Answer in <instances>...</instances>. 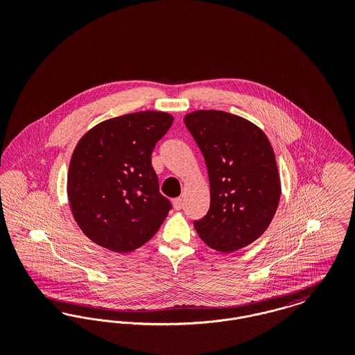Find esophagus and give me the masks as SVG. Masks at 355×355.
Wrapping results in <instances>:
<instances>
[{
  "label": "esophagus",
  "instance_id": "34e87169",
  "mask_svg": "<svg viewBox=\"0 0 355 355\" xmlns=\"http://www.w3.org/2000/svg\"><path fill=\"white\" fill-rule=\"evenodd\" d=\"M173 206H174L175 210H181L182 206H184V200H182V198H175V200H173Z\"/></svg>",
  "mask_w": 355,
  "mask_h": 355
}]
</instances>
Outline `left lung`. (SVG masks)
Returning <instances> with one entry per match:
<instances>
[{"instance_id": "1", "label": "left lung", "mask_w": 355, "mask_h": 355, "mask_svg": "<svg viewBox=\"0 0 355 355\" xmlns=\"http://www.w3.org/2000/svg\"><path fill=\"white\" fill-rule=\"evenodd\" d=\"M185 125L202 153L210 207L194 227L203 242L233 253L262 236L281 197L275 155L265 133L248 119L220 110H197Z\"/></svg>"}]
</instances>
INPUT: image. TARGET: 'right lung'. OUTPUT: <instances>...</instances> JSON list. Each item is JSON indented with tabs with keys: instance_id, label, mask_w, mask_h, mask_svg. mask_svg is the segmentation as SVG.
<instances>
[{
	"instance_id": "add662e5",
	"label": "right lung",
	"mask_w": 355,
	"mask_h": 355,
	"mask_svg": "<svg viewBox=\"0 0 355 355\" xmlns=\"http://www.w3.org/2000/svg\"><path fill=\"white\" fill-rule=\"evenodd\" d=\"M171 123L164 112L125 114L98 123L77 144L69 165V203L94 243L129 253L161 227L171 203L159 193L152 153Z\"/></svg>"
}]
</instances>
